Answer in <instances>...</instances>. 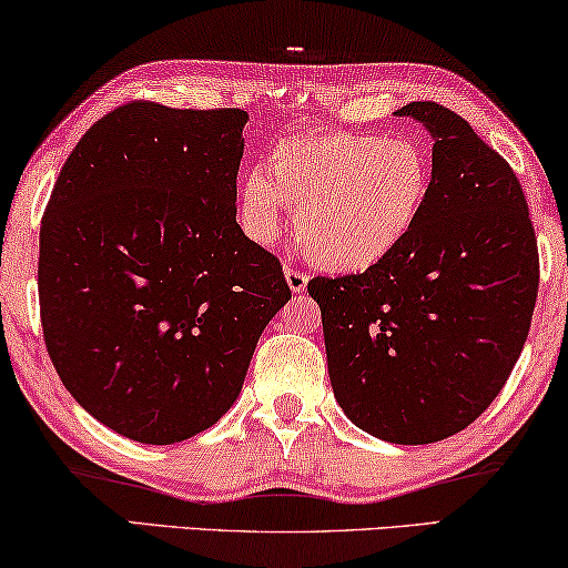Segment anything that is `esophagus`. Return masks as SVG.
I'll return each instance as SVG.
<instances>
[{
	"label": "esophagus",
	"mask_w": 568,
	"mask_h": 568,
	"mask_svg": "<svg viewBox=\"0 0 568 568\" xmlns=\"http://www.w3.org/2000/svg\"><path fill=\"white\" fill-rule=\"evenodd\" d=\"M283 273H285V283H287V287H291L293 293H303V291H306L308 275H303L301 270H295V267H285Z\"/></svg>",
	"instance_id": "obj_1"
}]
</instances>
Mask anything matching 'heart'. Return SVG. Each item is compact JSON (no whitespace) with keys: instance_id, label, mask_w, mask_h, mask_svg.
<instances>
[{"instance_id":"1","label":"heart","mask_w":568,"mask_h":568,"mask_svg":"<svg viewBox=\"0 0 568 568\" xmlns=\"http://www.w3.org/2000/svg\"><path fill=\"white\" fill-rule=\"evenodd\" d=\"M433 193V159L419 141L355 131L291 135L267 154L265 172L239 182L244 234L270 246L293 211L298 234L332 273H365L409 242Z\"/></svg>"}]
</instances>
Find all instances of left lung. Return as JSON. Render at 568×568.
<instances>
[{"label": "left lung", "mask_w": 568, "mask_h": 568, "mask_svg": "<svg viewBox=\"0 0 568 568\" xmlns=\"http://www.w3.org/2000/svg\"><path fill=\"white\" fill-rule=\"evenodd\" d=\"M433 135V193L402 250L363 275L314 277L334 398L378 440L466 429L505 386L538 295L520 180L460 115L409 102Z\"/></svg>", "instance_id": "obj_1"}]
</instances>
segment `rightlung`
Here are the masks:
<instances>
[{
  "label": "right lung",
  "mask_w": 568,
  "mask_h": 568,
  "mask_svg": "<svg viewBox=\"0 0 568 568\" xmlns=\"http://www.w3.org/2000/svg\"><path fill=\"white\" fill-rule=\"evenodd\" d=\"M244 110L131 102L82 135L41 223L38 295L51 363L128 440L215 425L291 287L236 223Z\"/></svg>",
  "instance_id": "right-lung-1"
}]
</instances>
